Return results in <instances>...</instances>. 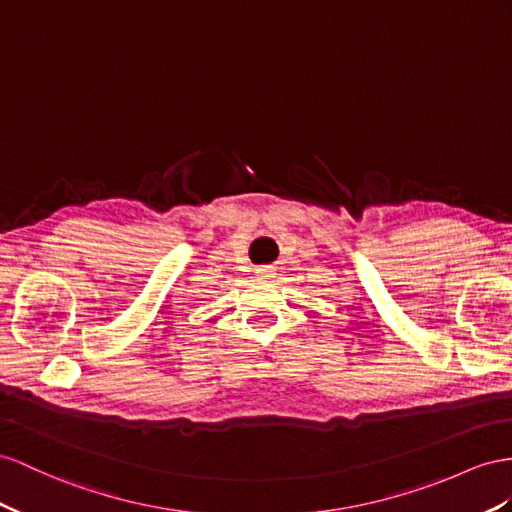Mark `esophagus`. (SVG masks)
Here are the masks:
<instances>
[{"label": "esophagus", "mask_w": 512, "mask_h": 512, "mask_svg": "<svg viewBox=\"0 0 512 512\" xmlns=\"http://www.w3.org/2000/svg\"><path fill=\"white\" fill-rule=\"evenodd\" d=\"M255 272H257L259 281H270V279H274V274H277V272H274V268H270V266H261Z\"/></svg>", "instance_id": "obj_1"}]
</instances>
